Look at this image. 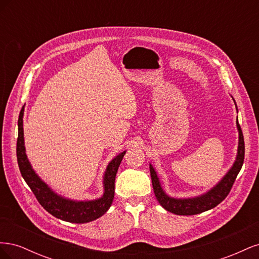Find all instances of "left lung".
Returning a JSON list of instances; mask_svg holds the SVG:
<instances>
[{
	"label": "left lung",
	"mask_w": 259,
	"mask_h": 259,
	"mask_svg": "<svg viewBox=\"0 0 259 259\" xmlns=\"http://www.w3.org/2000/svg\"><path fill=\"white\" fill-rule=\"evenodd\" d=\"M232 97V96H231ZM233 99V97H232ZM234 101V99H233ZM236 104V101H234ZM237 108V104H236ZM238 111V108H237ZM237 130L239 133V140H238V150L236 160H234L231 167L228 171L223 176L219 182L213 187L205 191L204 193L195 195V197H188V198H174L170 197L169 194L165 192L161 185V180L159 178L158 173L151 163H149V168H150V175L152 180V187L155 194L156 200L159 201L160 204L170 213L176 215H195L203 213V211L211 209L217 206L230 192L231 187L236 180L239 171L243 165L244 161V139H243V134L241 127L239 125V121L237 119Z\"/></svg>",
	"instance_id": "8db88e82"
}]
</instances>
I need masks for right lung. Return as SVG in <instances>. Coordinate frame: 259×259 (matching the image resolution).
Segmentation results:
<instances>
[{
  "label": "right lung",
  "mask_w": 259,
  "mask_h": 259,
  "mask_svg": "<svg viewBox=\"0 0 259 259\" xmlns=\"http://www.w3.org/2000/svg\"><path fill=\"white\" fill-rule=\"evenodd\" d=\"M23 111H25V106L21 108L18 119L17 161L23 179L26 180L40 204L53 216L69 223L85 224L103 216L110 208L113 202L116 171L126 150L116 154L108 163L103 176L104 193L100 198L93 200H74L64 197L52 189V187L37 175L31 165L26 153L25 137H23Z\"/></svg>",
  "instance_id": "right-lung-1"
}]
</instances>
